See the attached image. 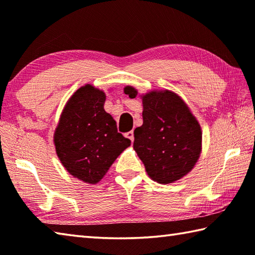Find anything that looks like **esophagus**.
<instances>
[{
  "mask_svg": "<svg viewBox=\"0 0 255 255\" xmlns=\"http://www.w3.org/2000/svg\"><path fill=\"white\" fill-rule=\"evenodd\" d=\"M125 136H127L128 139H130L131 142L134 141V133H133V131H128L125 133Z\"/></svg>",
  "mask_w": 255,
  "mask_h": 255,
  "instance_id": "1",
  "label": "esophagus"
}]
</instances>
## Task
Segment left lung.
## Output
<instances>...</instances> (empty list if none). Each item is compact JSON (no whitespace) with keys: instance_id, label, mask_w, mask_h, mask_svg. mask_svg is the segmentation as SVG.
Segmentation results:
<instances>
[{"instance_id":"1","label":"left lung","mask_w":255,"mask_h":255,"mask_svg":"<svg viewBox=\"0 0 255 255\" xmlns=\"http://www.w3.org/2000/svg\"><path fill=\"white\" fill-rule=\"evenodd\" d=\"M135 98L137 91L125 86ZM143 124L134 130V148L153 181L171 184L193 170L202 153V128L188 105L175 92L142 94Z\"/></svg>"}]
</instances>
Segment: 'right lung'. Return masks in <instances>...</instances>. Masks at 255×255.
<instances>
[{"instance_id": "1", "label": "right lung", "mask_w": 255, "mask_h": 255, "mask_svg": "<svg viewBox=\"0 0 255 255\" xmlns=\"http://www.w3.org/2000/svg\"><path fill=\"white\" fill-rule=\"evenodd\" d=\"M105 93L85 85L67 101L53 134L56 153L71 176L95 185L131 141L104 110Z\"/></svg>"}]
</instances>
